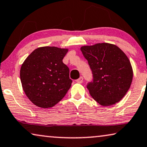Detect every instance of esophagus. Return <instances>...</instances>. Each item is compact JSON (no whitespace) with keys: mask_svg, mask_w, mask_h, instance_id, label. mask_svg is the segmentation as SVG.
Instances as JSON below:
<instances>
[{"mask_svg":"<svg viewBox=\"0 0 147 147\" xmlns=\"http://www.w3.org/2000/svg\"><path fill=\"white\" fill-rule=\"evenodd\" d=\"M76 82H78V83H82V82H83V77H82V76H80L79 78L76 80Z\"/></svg>","mask_w":147,"mask_h":147,"instance_id":"obj_1","label":"esophagus"}]
</instances>
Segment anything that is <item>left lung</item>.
I'll return each mask as SVG.
<instances>
[{"label":"left lung","instance_id":"obj_1","mask_svg":"<svg viewBox=\"0 0 147 147\" xmlns=\"http://www.w3.org/2000/svg\"><path fill=\"white\" fill-rule=\"evenodd\" d=\"M80 50L92 71V80L86 84L91 96L102 106L119 102L133 80L128 57L119 47L109 43L84 46Z\"/></svg>","mask_w":147,"mask_h":147}]
</instances>
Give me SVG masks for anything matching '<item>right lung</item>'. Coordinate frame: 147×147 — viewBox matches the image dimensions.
Returning <instances> with one entry per match:
<instances>
[{
    "label": "right lung",
    "instance_id": "obj_1",
    "mask_svg": "<svg viewBox=\"0 0 147 147\" xmlns=\"http://www.w3.org/2000/svg\"><path fill=\"white\" fill-rule=\"evenodd\" d=\"M68 49L38 48L26 58L20 71L22 88L30 100L41 108H50L63 99L73 82L69 69L63 63Z\"/></svg>",
    "mask_w": 147,
    "mask_h": 147
}]
</instances>
